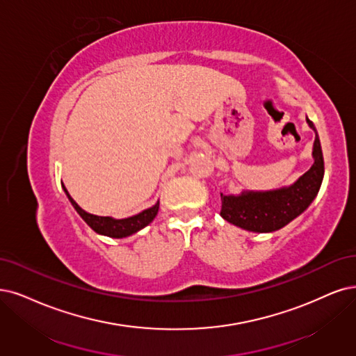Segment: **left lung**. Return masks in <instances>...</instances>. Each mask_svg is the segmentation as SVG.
I'll use <instances>...</instances> for the list:
<instances>
[{"label": "left lung", "instance_id": "obj_1", "mask_svg": "<svg viewBox=\"0 0 356 356\" xmlns=\"http://www.w3.org/2000/svg\"><path fill=\"white\" fill-rule=\"evenodd\" d=\"M307 122L315 130L312 122L308 118ZM312 155V167L292 186L268 192H243L239 196H225L221 193L220 216L232 225L249 232L268 233L284 227L305 211L320 191L324 160L317 130Z\"/></svg>", "mask_w": 356, "mask_h": 356}]
</instances>
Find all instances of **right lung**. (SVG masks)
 Returning <instances> with one entry per match:
<instances>
[{
  "label": "right lung",
  "mask_w": 356,
  "mask_h": 356,
  "mask_svg": "<svg viewBox=\"0 0 356 356\" xmlns=\"http://www.w3.org/2000/svg\"><path fill=\"white\" fill-rule=\"evenodd\" d=\"M65 195H67V198L70 200L72 205L74 207L76 211L79 213L86 225L99 234L104 236H110V238H126V236L134 234L136 232H139L140 229H143L145 226H148L149 222L155 218V216L158 214V208H160V202H156L154 207L145 209V211L139 213L138 216L134 217H129V218H123V220H115L111 217H99V216H94V214H89L83 209L79 207L72 196L69 195L67 189L63 186Z\"/></svg>",
  "instance_id": "1"
}]
</instances>
